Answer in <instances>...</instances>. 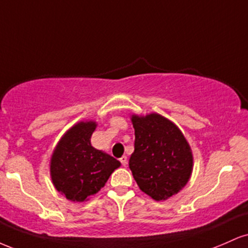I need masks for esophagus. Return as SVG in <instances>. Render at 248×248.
I'll return each mask as SVG.
<instances>
[{
  "label": "esophagus",
  "instance_id": "34e87169",
  "mask_svg": "<svg viewBox=\"0 0 248 248\" xmlns=\"http://www.w3.org/2000/svg\"><path fill=\"white\" fill-rule=\"evenodd\" d=\"M120 162H121V164L124 167H126L127 166V163H128V160H127V156L126 155H124L122 156V157L120 158Z\"/></svg>",
  "mask_w": 248,
  "mask_h": 248
}]
</instances>
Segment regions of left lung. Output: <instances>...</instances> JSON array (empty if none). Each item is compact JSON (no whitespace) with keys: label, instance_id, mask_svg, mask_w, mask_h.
Here are the masks:
<instances>
[{"label":"left lung","instance_id":"8db88e82","mask_svg":"<svg viewBox=\"0 0 248 248\" xmlns=\"http://www.w3.org/2000/svg\"><path fill=\"white\" fill-rule=\"evenodd\" d=\"M135 129L129 158L133 177L144 193L166 201L186 186L192 172L191 148L173 122L157 113L132 115Z\"/></svg>","mask_w":248,"mask_h":248}]
</instances>
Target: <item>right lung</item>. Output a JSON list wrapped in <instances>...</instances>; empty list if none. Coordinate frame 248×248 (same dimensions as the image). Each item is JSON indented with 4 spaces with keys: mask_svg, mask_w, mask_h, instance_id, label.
Masks as SVG:
<instances>
[{
    "mask_svg": "<svg viewBox=\"0 0 248 248\" xmlns=\"http://www.w3.org/2000/svg\"><path fill=\"white\" fill-rule=\"evenodd\" d=\"M94 121H80L58 142L50 161V173L57 191L69 201L85 202L105 186L121 163L91 144Z\"/></svg>",
    "mask_w": 248,
    "mask_h": 248,
    "instance_id": "1",
    "label": "right lung"
}]
</instances>
